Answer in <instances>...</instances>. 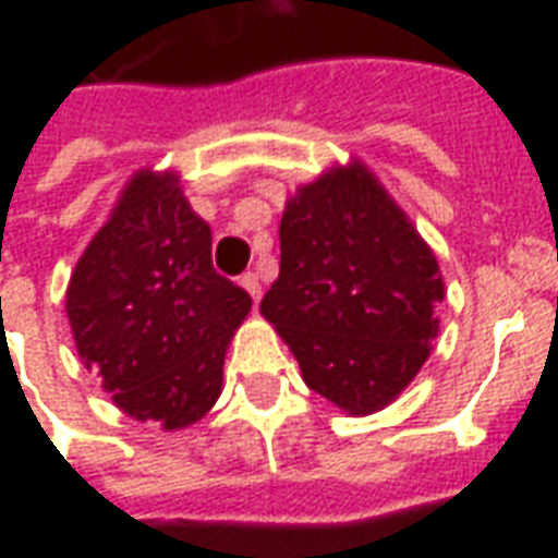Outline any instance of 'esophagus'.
<instances>
[{
	"mask_svg": "<svg viewBox=\"0 0 558 558\" xmlns=\"http://www.w3.org/2000/svg\"><path fill=\"white\" fill-rule=\"evenodd\" d=\"M242 287L251 292V299H254V302H259V299H263V283H259V278H256L254 271L242 275Z\"/></svg>",
	"mask_w": 558,
	"mask_h": 558,
	"instance_id": "esophagus-1",
	"label": "esophagus"
}]
</instances>
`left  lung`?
Wrapping results in <instances>:
<instances>
[{
  "instance_id": "8db88e82",
  "label": "left lung",
  "mask_w": 558,
  "mask_h": 558,
  "mask_svg": "<svg viewBox=\"0 0 558 558\" xmlns=\"http://www.w3.org/2000/svg\"><path fill=\"white\" fill-rule=\"evenodd\" d=\"M445 283L410 215L362 160L299 184L280 218V275L259 304L304 386L347 415L400 398L439 335Z\"/></svg>"
}]
</instances>
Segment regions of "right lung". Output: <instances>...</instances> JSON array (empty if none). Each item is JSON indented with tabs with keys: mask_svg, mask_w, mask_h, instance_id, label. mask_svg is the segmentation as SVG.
I'll use <instances>...</instances> for the list:
<instances>
[{
	"mask_svg": "<svg viewBox=\"0 0 558 558\" xmlns=\"http://www.w3.org/2000/svg\"><path fill=\"white\" fill-rule=\"evenodd\" d=\"M175 170H137L71 271L65 314L80 362L119 410L184 430L220 398L223 359L251 295L211 266V227Z\"/></svg>",
	"mask_w": 558,
	"mask_h": 558,
	"instance_id": "1",
	"label": "right lung"
}]
</instances>
